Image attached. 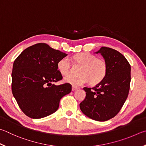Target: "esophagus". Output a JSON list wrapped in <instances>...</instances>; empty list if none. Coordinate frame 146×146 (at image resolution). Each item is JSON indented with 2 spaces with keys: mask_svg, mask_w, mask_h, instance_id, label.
<instances>
[{
  "mask_svg": "<svg viewBox=\"0 0 146 146\" xmlns=\"http://www.w3.org/2000/svg\"><path fill=\"white\" fill-rule=\"evenodd\" d=\"M78 88V87H75V86H73L72 87V91H76V90H77Z\"/></svg>",
  "mask_w": 146,
  "mask_h": 146,
  "instance_id": "esophagus-1",
  "label": "esophagus"
}]
</instances>
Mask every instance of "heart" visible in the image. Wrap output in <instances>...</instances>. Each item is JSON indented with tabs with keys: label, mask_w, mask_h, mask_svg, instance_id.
<instances>
[{
	"label": "heart",
	"mask_w": 146,
	"mask_h": 146,
	"mask_svg": "<svg viewBox=\"0 0 146 146\" xmlns=\"http://www.w3.org/2000/svg\"><path fill=\"white\" fill-rule=\"evenodd\" d=\"M75 62L82 66L79 76H66L64 81L73 86H82L90 84L96 85L105 78L108 71L107 62L102 58H96L94 55L87 52L80 53L74 56ZM59 72L67 75L71 71V64L68 57L62 58L57 63Z\"/></svg>",
	"instance_id": "obj_1"
}]
</instances>
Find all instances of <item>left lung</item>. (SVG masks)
Instances as JSON below:
<instances>
[{"mask_svg": "<svg viewBox=\"0 0 146 146\" xmlns=\"http://www.w3.org/2000/svg\"><path fill=\"white\" fill-rule=\"evenodd\" d=\"M96 54H102L107 61V73L95 87H84L86 97L80 108L89 118L106 121L117 114L128 98L131 66L123 55L111 48L103 46Z\"/></svg>", "mask_w": 146, "mask_h": 146, "instance_id": "left-lung-1", "label": "left lung"}]
</instances>
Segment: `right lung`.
<instances>
[{
  "instance_id": "obj_1",
  "label": "right lung",
  "mask_w": 146,
  "mask_h": 146,
  "mask_svg": "<svg viewBox=\"0 0 146 146\" xmlns=\"http://www.w3.org/2000/svg\"><path fill=\"white\" fill-rule=\"evenodd\" d=\"M66 55L40 43L27 48L15 60L12 92L20 109L28 117L40 119L52 114L59 108L60 99L71 92L70 84H52L62 79L57 63Z\"/></svg>"
}]
</instances>
